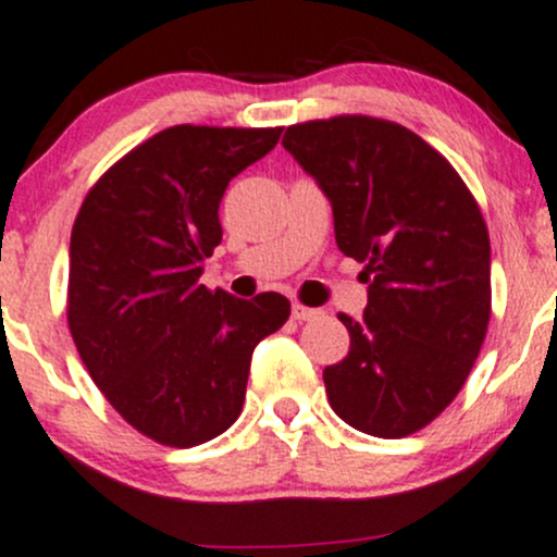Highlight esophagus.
Returning a JSON list of instances; mask_svg holds the SVG:
<instances>
[{
    "label": "esophagus",
    "mask_w": 557,
    "mask_h": 557,
    "mask_svg": "<svg viewBox=\"0 0 557 557\" xmlns=\"http://www.w3.org/2000/svg\"><path fill=\"white\" fill-rule=\"evenodd\" d=\"M322 311L320 309H311V307H304V304H293V320L298 322H309V320H317Z\"/></svg>",
    "instance_id": "34e87169"
}]
</instances>
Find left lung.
<instances>
[{"instance_id": "1", "label": "left lung", "mask_w": 557, "mask_h": 557, "mask_svg": "<svg viewBox=\"0 0 557 557\" xmlns=\"http://www.w3.org/2000/svg\"><path fill=\"white\" fill-rule=\"evenodd\" d=\"M283 148L325 193L335 243L370 283L362 320L338 314L351 346L322 372L330 407L370 436H409L447 409L484 344V216L447 158L391 121L296 124Z\"/></svg>"}]
</instances>
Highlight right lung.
<instances>
[{"label": "right lung", "mask_w": 557, "mask_h": 557, "mask_svg": "<svg viewBox=\"0 0 557 557\" xmlns=\"http://www.w3.org/2000/svg\"><path fill=\"white\" fill-rule=\"evenodd\" d=\"M283 129L171 126L89 189L71 232L69 327L115 412L166 447H195L235 423L250 357L283 327L280 293L237 298L198 283L222 243L232 176Z\"/></svg>", "instance_id": "add662e5"}]
</instances>
